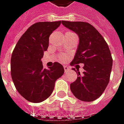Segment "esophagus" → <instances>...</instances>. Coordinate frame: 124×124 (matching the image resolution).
<instances>
[{
  "label": "esophagus",
  "instance_id": "34e87169",
  "mask_svg": "<svg viewBox=\"0 0 124 124\" xmlns=\"http://www.w3.org/2000/svg\"><path fill=\"white\" fill-rule=\"evenodd\" d=\"M64 69L65 72H68V71L70 70V68H68V66H64Z\"/></svg>",
  "mask_w": 124,
  "mask_h": 124
}]
</instances>
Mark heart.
Returning <instances> with one entry per match:
<instances>
[{
	"mask_svg": "<svg viewBox=\"0 0 124 124\" xmlns=\"http://www.w3.org/2000/svg\"><path fill=\"white\" fill-rule=\"evenodd\" d=\"M66 58H67V56L64 55V54H60L59 56V60H61V61H64V60H66Z\"/></svg>",
	"mask_w": 124,
	"mask_h": 124,
	"instance_id": "1",
	"label": "heart"
}]
</instances>
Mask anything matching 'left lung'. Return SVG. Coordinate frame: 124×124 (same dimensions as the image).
Masks as SVG:
<instances>
[{"label": "left lung", "instance_id": "8db88e82", "mask_svg": "<svg viewBox=\"0 0 124 124\" xmlns=\"http://www.w3.org/2000/svg\"><path fill=\"white\" fill-rule=\"evenodd\" d=\"M62 23L79 37V44L71 65L85 64L83 75L78 69L72 68L78 77L70 84L71 91L80 101H95L104 92L110 79L113 60L109 46L89 23L66 21H62Z\"/></svg>", "mask_w": 124, "mask_h": 124}]
</instances>
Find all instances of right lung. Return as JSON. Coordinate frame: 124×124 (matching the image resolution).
Masks as SVG:
<instances>
[{
    "label": "right lung",
    "instance_id": "add662e5",
    "mask_svg": "<svg viewBox=\"0 0 124 124\" xmlns=\"http://www.w3.org/2000/svg\"><path fill=\"white\" fill-rule=\"evenodd\" d=\"M60 24V21L33 24L19 39L12 53V80L20 95L32 103L48 98L56 80L64 72L63 66L58 62L45 69L41 61L49 46L50 35Z\"/></svg>",
    "mask_w": 124,
    "mask_h": 124
}]
</instances>
